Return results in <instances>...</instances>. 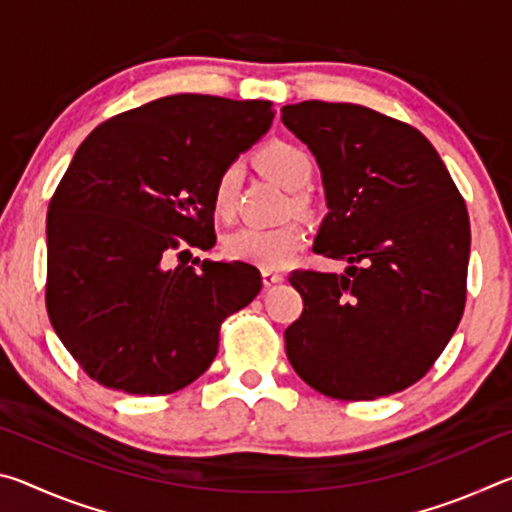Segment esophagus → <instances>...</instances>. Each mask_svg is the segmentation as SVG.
I'll return each mask as SVG.
<instances>
[{
	"instance_id": "1",
	"label": "esophagus",
	"mask_w": 512,
	"mask_h": 512,
	"mask_svg": "<svg viewBox=\"0 0 512 512\" xmlns=\"http://www.w3.org/2000/svg\"><path fill=\"white\" fill-rule=\"evenodd\" d=\"M282 280H284V275L280 271H268V268H264L262 271L264 287H273V284H280Z\"/></svg>"
}]
</instances>
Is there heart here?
I'll list each match as a JSON object with an SVG mask.
<instances>
[{
    "instance_id": "1",
    "label": "heart",
    "mask_w": 512,
    "mask_h": 512,
    "mask_svg": "<svg viewBox=\"0 0 512 512\" xmlns=\"http://www.w3.org/2000/svg\"><path fill=\"white\" fill-rule=\"evenodd\" d=\"M257 167L259 171L275 180L289 192H298V189L307 187L314 173V164H311L309 155L293 146L289 142H271L257 153ZM239 176L241 171L237 164H228L216 178L214 185V210L221 216H230L235 212L237 203V189H239ZM296 205H305L302 198H296ZM305 246V230L298 223H284L277 228H239L225 237V253L232 259H241V262L257 264L262 268H282L287 266L298 250Z\"/></svg>"
}]
</instances>
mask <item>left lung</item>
Masks as SVG:
<instances>
[{"label": "left lung", "instance_id": "left-lung-1", "mask_svg": "<svg viewBox=\"0 0 512 512\" xmlns=\"http://www.w3.org/2000/svg\"><path fill=\"white\" fill-rule=\"evenodd\" d=\"M282 124L309 146L329 212L314 253L343 275L293 271L302 314L284 332L302 381L377 400L427 375L465 309L470 216L418 128L357 103L302 101Z\"/></svg>", "mask_w": 512, "mask_h": 512}]
</instances>
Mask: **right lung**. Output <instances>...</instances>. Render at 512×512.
Instances as JSON below:
<instances>
[{"instance_id": "add662e5", "label": "right lung", "mask_w": 512, "mask_h": 512, "mask_svg": "<svg viewBox=\"0 0 512 512\" xmlns=\"http://www.w3.org/2000/svg\"><path fill=\"white\" fill-rule=\"evenodd\" d=\"M273 115L271 101L173 94L103 121L74 153L49 201L45 302L101 386H189L219 352L223 320L262 289L246 262L169 264L214 246L216 178Z\"/></svg>"}]
</instances>
